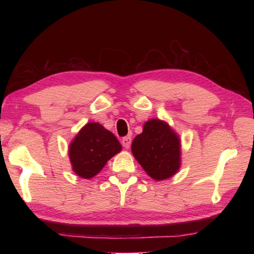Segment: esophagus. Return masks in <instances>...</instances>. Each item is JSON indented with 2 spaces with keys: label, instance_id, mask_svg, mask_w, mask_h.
Listing matches in <instances>:
<instances>
[{
  "label": "esophagus",
  "instance_id": "esophagus-1",
  "mask_svg": "<svg viewBox=\"0 0 254 254\" xmlns=\"http://www.w3.org/2000/svg\"><path fill=\"white\" fill-rule=\"evenodd\" d=\"M121 143H122V145H123V147L124 148H130V146H131V143H132V138L130 137V136H126V137H123L122 138V141H121Z\"/></svg>",
  "mask_w": 254,
  "mask_h": 254
}]
</instances>
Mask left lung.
<instances>
[{
	"label": "left lung",
	"mask_w": 254,
	"mask_h": 254,
	"mask_svg": "<svg viewBox=\"0 0 254 254\" xmlns=\"http://www.w3.org/2000/svg\"><path fill=\"white\" fill-rule=\"evenodd\" d=\"M132 154L154 180H165L180 169L181 143L169 124L159 119L144 123L143 132L132 143Z\"/></svg>",
	"instance_id": "8db88e82"
}]
</instances>
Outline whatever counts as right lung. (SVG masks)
<instances>
[{
	"label": "right lung",
	"mask_w": 254,
	"mask_h": 254,
	"mask_svg": "<svg viewBox=\"0 0 254 254\" xmlns=\"http://www.w3.org/2000/svg\"><path fill=\"white\" fill-rule=\"evenodd\" d=\"M122 149L117 137L97 122L84 126L68 146L73 171L90 179L104 168L107 161Z\"/></svg>",
	"instance_id": "obj_1"
}]
</instances>
